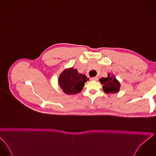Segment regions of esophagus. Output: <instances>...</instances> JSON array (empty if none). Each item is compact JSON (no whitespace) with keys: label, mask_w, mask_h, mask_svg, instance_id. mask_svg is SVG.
Segmentation results:
<instances>
[{"label":"esophagus","mask_w":156,"mask_h":156,"mask_svg":"<svg viewBox=\"0 0 156 156\" xmlns=\"http://www.w3.org/2000/svg\"><path fill=\"white\" fill-rule=\"evenodd\" d=\"M98 76H95V77H93L91 78V80L92 81H98Z\"/></svg>","instance_id":"obj_1"}]
</instances>
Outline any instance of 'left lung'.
Segmentation results:
<instances>
[{
  "label": "left lung",
  "mask_w": 156,
  "mask_h": 156,
  "mask_svg": "<svg viewBox=\"0 0 156 156\" xmlns=\"http://www.w3.org/2000/svg\"><path fill=\"white\" fill-rule=\"evenodd\" d=\"M100 83L103 85V91L107 94H114L119 92L121 87L120 81L117 80L114 75H107V78H101L99 79Z\"/></svg>",
  "instance_id": "left-lung-1"
}]
</instances>
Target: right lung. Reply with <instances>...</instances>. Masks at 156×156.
Listing matches in <instances>:
<instances>
[{
	"label": "right lung",
	"mask_w": 156,
	"mask_h": 156,
	"mask_svg": "<svg viewBox=\"0 0 156 156\" xmlns=\"http://www.w3.org/2000/svg\"><path fill=\"white\" fill-rule=\"evenodd\" d=\"M89 78L73 67L65 69L59 75L58 83L62 91L67 95L76 94L81 92Z\"/></svg>",
	"instance_id": "add662e5"
}]
</instances>
